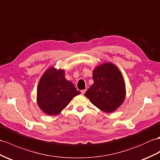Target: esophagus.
<instances>
[{"mask_svg":"<svg viewBox=\"0 0 160 160\" xmlns=\"http://www.w3.org/2000/svg\"><path fill=\"white\" fill-rule=\"evenodd\" d=\"M85 91H86V89H83V90L81 91V93H82V94H84Z\"/></svg>","mask_w":160,"mask_h":160,"instance_id":"1","label":"esophagus"}]
</instances>
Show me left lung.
Instances as JSON below:
<instances>
[{"mask_svg": "<svg viewBox=\"0 0 160 160\" xmlns=\"http://www.w3.org/2000/svg\"><path fill=\"white\" fill-rule=\"evenodd\" d=\"M93 84L85 96L99 109L107 112L115 111L123 102L126 87L123 77L115 65L105 63L93 71Z\"/></svg>", "mask_w": 160, "mask_h": 160, "instance_id": "left-lung-1", "label": "left lung"}]
</instances>
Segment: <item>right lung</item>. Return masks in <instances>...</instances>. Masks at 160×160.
Instances as JSON below:
<instances>
[{
    "label": "right lung",
    "instance_id": "1",
    "mask_svg": "<svg viewBox=\"0 0 160 160\" xmlns=\"http://www.w3.org/2000/svg\"><path fill=\"white\" fill-rule=\"evenodd\" d=\"M62 70L50 68L42 75L37 89V102L49 115H56L67 106L73 97L81 93L64 77Z\"/></svg>",
    "mask_w": 160,
    "mask_h": 160
}]
</instances>
